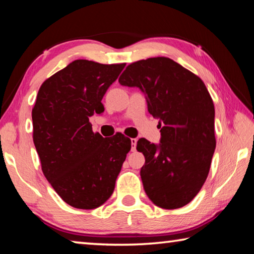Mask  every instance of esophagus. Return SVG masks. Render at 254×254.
<instances>
[{
    "mask_svg": "<svg viewBox=\"0 0 254 254\" xmlns=\"http://www.w3.org/2000/svg\"><path fill=\"white\" fill-rule=\"evenodd\" d=\"M136 142H137V140H136V139H131V144H132L131 150H132V151H134V150H135Z\"/></svg>",
    "mask_w": 254,
    "mask_h": 254,
    "instance_id": "esophagus-1",
    "label": "esophagus"
}]
</instances>
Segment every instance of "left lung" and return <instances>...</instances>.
<instances>
[{
  "label": "left lung",
  "instance_id": "1",
  "mask_svg": "<svg viewBox=\"0 0 254 254\" xmlns=\"http://www.w3.org/2000/svg\"><path fill=\"white\" fill-rule=\"evenodd\" d=\"M119 83L144 94L149 113L161 127L159 143L143 137L136 143L145 159L140 171L145 194L161 208L183 207L203 187L216 147L207 88L198 76L167 57L131 64Z\"/></svg>",
  "mask_w": 254,
  "mask_h": 254
}]
</instances>
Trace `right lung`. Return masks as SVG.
<instances>
[{"label": "right lung", "mask_w": 254, "mask_h": 254, "mask_svg": "<svg viewBox=\"0 0 254 254\" xmlns=\"http://www.w3.org/2000/svg\"><path fill=\"white\" fill-rule=\"evenodd\" d=\"M126 64L74 60L47 79L32 110L33 143L45 177L75 208L100 207L113 194L131 140L103 137L89 118L102 114V98Z\"/></svg>", "instance_id": "obj_1"}]
</instances>
